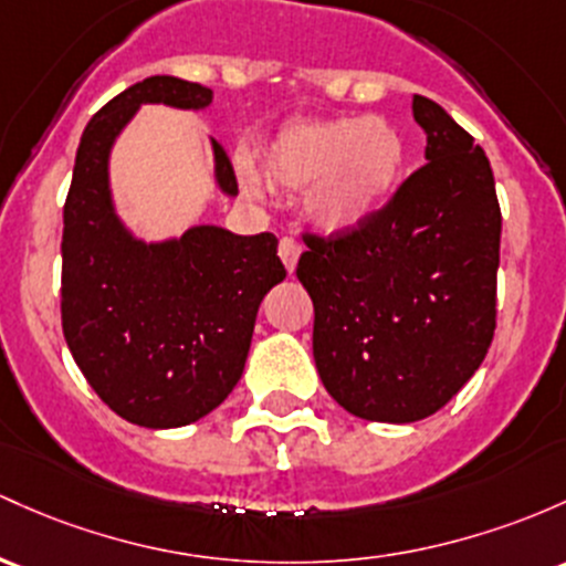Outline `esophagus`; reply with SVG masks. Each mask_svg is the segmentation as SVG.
I'll use <instances>...</instances> for the list:
<instances>
[{"label": "esophagus", "instance_id": "34e87169", "mask_svg": "<svg viewBox=\"0 0 566 566\" xmlns=\"http://www.w3.org/2000/svg\"><path fill=\"white\" fill-rule=\"evenodd\" d=\"M279 258L287 265V271H295L297 258H301V244H297L293 235H282V241H279Z\"/></svg>", "mask_w": 566, "mask_h": 566}]
</instances>
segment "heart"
<instances>
[{
    "label": "heart",
    "instance_id": "1",
    "mask_svg": "<svg viewBox=\"0 0 566 566\" xmlns=\"http://www.w3.org/2000/svg\"><path fill=\"white\" fill-rule=\"evenodd\" d=\"M269 179L308 188L306 209L327 231H352L387 207L406 169V139L384 117L290 123L263 153ZM250 188L258 179L247 177Z\"/></svg>",
    "mask_w": 566,
    "mask_h": 566
}]
</instances>
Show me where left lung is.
<instances>
[{
    "label": "left lung",
    "instance_id": "1",
    "mask_svg": "<svg viewBox=\"0 0 566 566\" xmlns=\"http://www.w3.org/2000/svg\"><path fill=\"white\" fill-rule=\"evenodd\" d=\"M427 164L365 226L303 231L297 279L314 303V363L338 406L419 421L446 406L492 346L502 214L486 153L413 96Z\"/></svg>",
    "mask_w": 566,
    "mask_h": 566
}]
</instances>
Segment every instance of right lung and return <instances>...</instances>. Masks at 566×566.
Instances as JSON below:
<instances>
[{"label":"right lung","instance_id":"right-lung-1","mask_svg":"<svg viewBox=\"0 0 566 566\" xmlns=\"http://www.w3.org/2000/svg\"><path fill=\"white\" fill-rule=\"evenodd\" d=\"M201 109L207 85L147 77L104 104L80 139L61 239V325L93 392L126 421L182 427L214 411L244 374L260 301L287 276L276 235L190 228L142 244L112 212L107 158L139 104ZM217 182L235 174L214 142Z\"/></svg>","mask_w":566,"mask_h":566}]
</instances>
